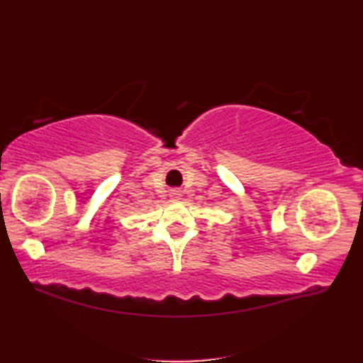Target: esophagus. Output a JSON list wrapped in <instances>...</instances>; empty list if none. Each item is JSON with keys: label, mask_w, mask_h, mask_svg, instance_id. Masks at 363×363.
Returning <instances> with one entry per match:
<instances>
[{"label": "esophagus", "mask_w": 363, "mask_h": 363, "mask_svg": "<svg viewBox=\"0 0 363 363\" xmlns=\"http://www.w3.org/2000/svg\"><path fill=\"white\" fill-rule=\"evenodd\" d=\"M179 195H181L179 190H172V196L173 198H179Z\"/></svg>", "instance_id": "esophagus-1"}]
</instances>
